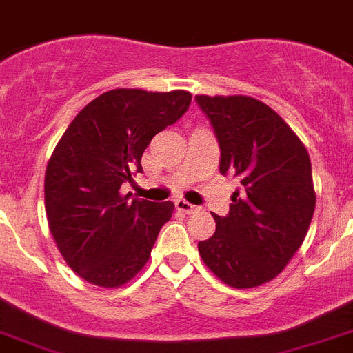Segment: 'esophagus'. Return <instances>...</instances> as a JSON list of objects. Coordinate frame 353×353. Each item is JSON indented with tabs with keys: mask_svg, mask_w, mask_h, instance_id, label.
Wrapping results in <instances>:
<instances>
[{
	"mask_svg": "<svg viewBox=\"0 0 353 353\" xmlns=\"http://www.w3.org/2000/svg\"><path fill=\"white\" fill-rule=\"evenodd\" d=\"M174 208L179 209V211L185 212V214H194V212L202 211V208H198V205L185 202V200H176V202H174Z\"/></svg>",
	"mask_w": 353,
	"mask_h": 353,
	"instance_id": "34e87169",
	"label": "esophagus"
}]
</instances>
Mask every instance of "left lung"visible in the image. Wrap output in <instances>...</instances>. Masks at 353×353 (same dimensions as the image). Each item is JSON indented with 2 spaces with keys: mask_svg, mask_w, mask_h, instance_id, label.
<instances>
[{
  "mask_svg": "<svg viewBox=\"0 0 353 353\" xmlns=\"http://www.w3.org/2000/svg\"><path fill=\"white\" fill-rule=\"evenodd\" d=\"M220 145V173L240 180L216 231L198 241L203 263L234 288L263 285L301 247L316 208L310 159L274 110L252 97L196 95Z\"/></svg>",
  "mask_w": 353,
  "mask_h": 353,
  "instance_id": "1",
  "label": "left lung"
}]
</instances>
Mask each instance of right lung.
<instances>
[{
  "instance_id": "right-lung-1",
  "label": "right lung",
  "mask_w": 353,
  "mask_h": 353,
  "mask_svg": "<svg viewBox=\"0 0 353 353\" xmlns=\"http://www.w3.org/2000/svg\"><path fill=\"white\" fill-rule=\"evenodd\" d=\"M191 93L112 90L79 112L45 174L50 232L70 269L99 287H121L145 265L173 202H128L122 183L142 171L151 139L188 112Z\"/></svg>"
}]
</instances>
